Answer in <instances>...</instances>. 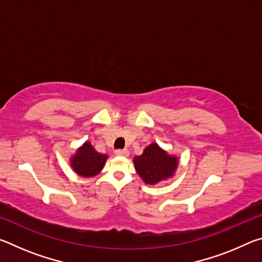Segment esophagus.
Wrapping results in <instances>:
<instances>
[{"instance_id": "obj_1", "label": "esophagus", "mask_w": 262, "mask_h": 262, "mask_svg": "<svg viewBox=\"0 0 262 262\" xmlns=\"http://www.w3.org/2000/svg\"><path fill=\"white\" fill-rule=\"evenodd\" d=\"M115 155H118V156H122V157H127L128 155H129V150L128 149H119L115 151Z\"/></svg>"}]
</instances>
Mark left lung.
Returning <instances> with one entry per match:
<instances>
[{"label": "left lung", "instance_id": "8db88e82", "mask_svg": "<svg viewBox=\"0 0 262 262\" xmlns=\"http://www.w3.org/2000/svg\"><path fill=\"white\" fill-rule=\"evenodd\" d=\"M134 165L145 184L155 185L173 176L178 167V158L168 155L157 143H151L141 156L134 158Z\"/></svg>", "mask_w": 262, "mask_h": 262}]
</instances>
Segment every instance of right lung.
Returning a JSON list of instances; mask_svg holds the SVG:
<instances>
[{"label": "right lung", "instance_id": "1", "mask_svg": "<svg viewBox=\"0 0 262 262\" xmlns=\"http://www.w3.org/2000/svg\"><path fill=\"white\" fill-rule=\"evenodd\" d=\"M107 155L97 152L90 142H85L70 158V165L78 176L90 178L103 170Z\"/></svg>", "mask_w": 262, "mask_h": 262}]
</instances>
